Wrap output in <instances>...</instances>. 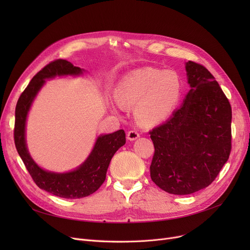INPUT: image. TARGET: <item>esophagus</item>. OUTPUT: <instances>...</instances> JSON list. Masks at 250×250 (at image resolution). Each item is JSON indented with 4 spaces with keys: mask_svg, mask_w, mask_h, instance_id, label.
Listing matches in <instances>:
<instances>
[{
    "mask_svg": "<svg viewBox=\"0 0 250 250\" xmlns=\"http://www.w3.org/2000/svg\"><path fill=\"white\" fill-rule=\"evenodd\" d=\"M139 137H140V134L137 132V130H129V132H128L127 135H126V138H127V140H129V141H135V140H137Z\"/></svg>",
    "mask_w": 250,
    "mask_h": 250,
    "instance_id": "34e87169",
    "label": "esophagus"
}]
</instances>
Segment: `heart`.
Returning a JSON list of instances; mask_svg holds the SVG:
<instances>
[{"mask_svg":"<svg viewBox=\"0 0 250 250\" xmlns=\"http://www.w3.org/2000/svg\"><path fill=\"white\" fill-rule=\"evenodd\" d=\"M182 94V81L171 70L150 67L126 74L114 89L116 102L125 107L135 105L136 120L143 125H158L171 115Z\"/></svg>","mask_w":250,"mask_h":250,"instance_id":"1","label":"heart"}]
</instances>
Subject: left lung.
Segmentation results:
<instances>
[{
    "label": "left lung",
    "mask_w": 250,
    "mask_h": 250,
    "mask_svg": "<svg viewBox=\"0 0 250 250\" xmlns=\"http://www.w3.org/2000/svg\"><path fill=\"white\" fill-rule=\"evenodd\" d=\"M190 90L181 106L150 135L155 153L153 182L172 194L208 187L231 152L232 109L214 76L204 65L186 63Z\"/></svg>",
    "instance_id": "8db88e82"
}]
</instances>
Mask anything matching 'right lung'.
<instances>
[{
  "label": "right lung",
  "mask_w": 250,
  "mask_h": 250,
  "mask_svg": "<svg viewBox=\"0 0 250 250\" xmlns=\"http://www.w3.org/2000/svg\"><path fill=\"white\" fill-rule=\"evenodd\" d=\"M83 69L65 60L49 62L39 71L20 95L15 110L14 140L19 156L36 186L51 194L64 199H81L95 192L105 180L106 171L115 152L125 144L124 129L97 138L93 150L78 168L57 173L39 167L28 152L25 140V125L32 102L46 79L57 76H80Z\"/></svg>",
  "instance_id": "right-lung-1"
}]
</instances>
